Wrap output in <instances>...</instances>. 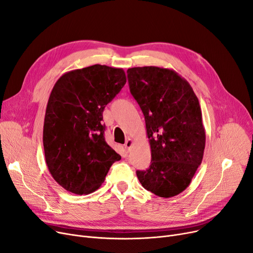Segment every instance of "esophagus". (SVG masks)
Here are the masks:
<instances>
[{"instance_id": "obj_1", "label": "esophagus", "mask_w": 253, "mask_h": 253, "mask_svg": "<svg viewBox=\"0 0 253 253\" xmlns=\"http://www.w3.org/2000/svg\"><path fill=\"white\" fill-rule=\"evenodd\" d=\"M125 148H126V150L127 151H130V149H131V147L133 146V140L131 139V138H128L127 140H126V142H125Z\"/></svg>"}]
</instances>
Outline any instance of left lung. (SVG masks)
<instances>
[{
    "instance_id": "1",
    "label": "left lung",
    "mask_w": 253,
    "mask_h": 253,
    "mask_svg": "<svg viewBox=\"0 0 253 253\" xmlns=\"http://www.w3.org/2000/svg\"><path fill=\"white\" fill-rule=\"evenodd\" d=\"M130 92L145 116L151 164L137 170L142 187L160 197L178 195L202 163L206 131L199 99L189 83L172 69L129 68Z\"/></svg>"
}]
</instances>
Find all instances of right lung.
Returning a JSON list of instances; mask_svg holds the SVG:
<instances>
[{
	"instance_id": "add662e5",
	"label": "right lung",
	"mask_w": 253,
	"mask_h": 253,
	"mask_svg": "<svg viewBox=\"0 0 253 253\" xmlns=\"http://www.w3.org/2000/svg\"><path fill=\"white\" fill-rule=\"evenodd\" d=\"M126 84L122 68L96 64L66 72L46 106L43 148L52 178L64 189L89 194L121 159L104 139V107Z\"/></svg>"
}]
</instances>
